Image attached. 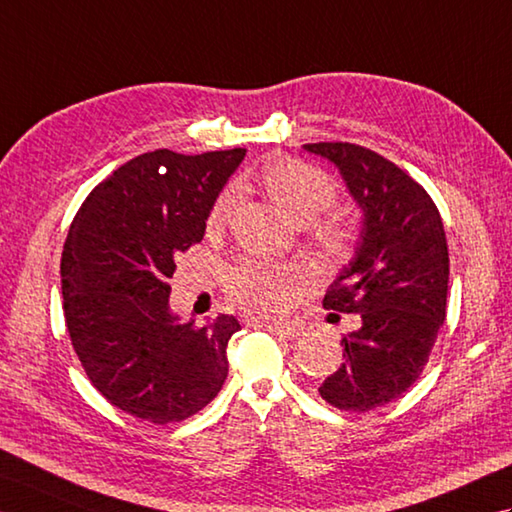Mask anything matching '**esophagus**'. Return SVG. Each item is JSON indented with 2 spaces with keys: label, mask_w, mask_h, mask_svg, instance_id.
<instances>
[{
  "label": "esophagus",
  "mask_w": 512,
  "mask_h": 512,
  "mask_svg": "<svg viewBox=\"0 0 512 512\" xmlns=\"http://www.w3.org/2000/svg\"><path fill=\"white\" fill-rule=\"evenodd\" d=\"M265 328L269 333H274V335H280V337H300V333H302V326L300 324H265Z\"/></svg>",
  "instance_id": "obj_1"
}]
</instances>
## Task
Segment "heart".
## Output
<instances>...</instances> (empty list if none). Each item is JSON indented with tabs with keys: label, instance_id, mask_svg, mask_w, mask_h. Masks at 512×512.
<instances>
[{
	"label": "heart",
	"instance_id": "1",
	"mask_svg": "<svg viewBox=\"0 0 512 512\" xmlns=\"http://www.w3.org/2000/svg\"><path fill=\"white\" fill-rule=\"evenodd\" d=\"M263 186L267 195L300 225H311L313 238L326 254L342 256L350 245L348 225L331 214L317 219L322 212L333 206L337 186L331 175L304 162L285 160L265 168ZM238 206V190L225 188L214 199L208 212V230L219 232L232 219ZM302 280V271L293 265H269V263H243L232 269L230 293L232 298L256 313H278L285 309L289 295Z\"/></svg>",
	"mask_w": 512,
	"mask_h": 512
}]
</instances>
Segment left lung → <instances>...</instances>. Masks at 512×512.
Instances as JSON below:
<instances>
[{"instance_id":"left-lung-1","label":"left lung","mask_w":512,"mask_h":512,"mask_svg":"<svg viewBox=\"0 0 512 512\" xmlns=\"http://www.w3.org/2000/svg\"><path fill=\"white\" fill-rule=\"evenodd\" d=\"M333 162L363 210L355 258L324 295V309L357 313L342 337V366L320 385L346 412L381 407L420 377L447 317L449 249L427 190L379 153L350 142L304 144Z\"/></svg>"}]
</instances>
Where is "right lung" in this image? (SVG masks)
<instances>
[{
  "label": "right lung",
  "mask_w": 512,
  "mask_h": 512,
  "mask_svg": "<svg viewBox=\"0 0 512 512\" xmlns=\"http://www.w3.org/2000/svg\"><path fill=\"white\" fill-rule=\"evenodd\" d=\"M245 149L133 157L98 184L63 245V311L72 346L105 399L155 425L203 410L227 377L234 315L206 326L170 311L181 254L206 234L208 212Z\"/></svg>",
  "instance_id": "add662e5"
}]
</instances>
